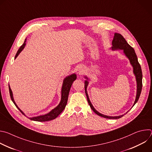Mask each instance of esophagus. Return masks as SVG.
<instances>
[{
    "mask_svg": "<svg viewBox=\"0 0 152 152\" xmlns=\"http://www.w3.org/2000/svg\"><path fill=\"white\" fill-rule=\"evenodd\" d=\"M83 69H79V70H77V73H78L79 75H81V73L83 72Z\"/></svg>",
    "mask_w": 152,
    "mask_h": 152,
    "instance_id": "1",
    "label": "esophagus"
}]
</instances>
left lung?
Instances as JSON below:
<instances>
[{
  "label": "left lung",
  "mask_w": 152,
  "mask_h": 152,
  "mask_svg": "<svg viewBox=\"0 0 152 152\" xmlns=\"http://www.w3.org/2000/svg\"><path fill=\"white\" fill-rule=\"evenodd\" d=\"M112 47L111 49L113 50H121L123 52L125 56L129 59L130 63H131V66L133 67V73L135 76L136 81H137V94H136V98L134 102V103L132 106V107L136 104V103L138 102L139 97L141 94V90H142V74L141 71V68L140 66V64L138 62L137 56L135 53V52L134 49L130 46L127 42L126 41V39L124 38V37L118 33H115L114 37L113 38V40L112 41ZM85 78L86 79L85 80V91L86 98H87V101L88 102V104L90 106V107L92 109V110L98 115L108 119H118L121 117H122L124 115L127 113V112L123 115H118V116H108L104 114H102L100 113H99L94 106H93L91 102H90V100L88 97V94L87 93V86L88 85V80L89 79L85 76Z\"/></svg>",
  "instance_id": "left-lung-1"
}]
</instances>
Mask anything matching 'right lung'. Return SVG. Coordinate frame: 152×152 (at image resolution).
Segmentation results:
<instances>
[{
  "mask_svg": "<svg viewBox=\"0 0 152 152\" xmlns=\"http://www.w3.org/2000/svg\"><path fill=\"white\" fill-rule=\"evenodd\" d=\"M26 39H25V41L23 44V45L21 46L18 50V51L15 56V59L18 56V55L20 53V52L22 51L23 50V49L25 48V47L26 46ZM76 78H77V76L75 73H73L69 76H67L66 77L64 78V79L63 80L62 88H61V101H60L59 104L56 107H55L54 109H53L49 113L46 114L45 115H39V116H37V117H30V118L28 117V118L31 120H34V121H40V122L48 121H50L53 119H55L63 111L64 108L66 107V106L67 104V100H68V97H69L70 88H71L73 82L76 79ZM9 90H10V97H11V99L12 102L14 103L15 106L18 108V110L24 115L26 116L25 114V113L20 109V108L18 107V106L17 105V104L15 103V102L14 100L12 91L10 88V85H9Z\"/></svg>",
  "mask_w": 152,
  "mask_h": 152,
  "instance_id": "obj_1",
  "label": "right lung"
}]
</instances>
